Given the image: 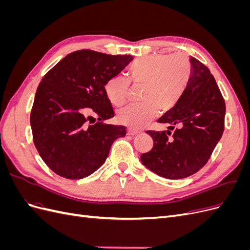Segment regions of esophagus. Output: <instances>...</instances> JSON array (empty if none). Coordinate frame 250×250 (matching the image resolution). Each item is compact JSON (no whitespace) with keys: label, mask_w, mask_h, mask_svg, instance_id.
<instances>
[{"label":"esophagus","mask_w":250,"mask_h":250,"mask_svg":"<svg viewBox=\"0 0 250 250\" xmlns=\"http://www.w3.org/2000/svg\"><path fill=\"white\" fill-rule=\"evenodd\" d=\"M127 134H128V135H131V137H134V135L140 134V131L132 130V129H128V130H127Z\"/></svg>","instance_id":"34e87169"}]
</instances>
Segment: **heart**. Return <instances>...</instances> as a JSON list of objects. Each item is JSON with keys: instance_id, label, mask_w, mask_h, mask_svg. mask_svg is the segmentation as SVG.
Listing matches in <instances>:
<instances>
[{"instance_id": "1", "label": "heart", "mask_w": 250, "mask_h": 250, "mask_svg": "<svg viewBox=\"0 0 250 250\" xmlns=\"http://www.w3.org/2000/svg\"><path fill=\"white\" fill-rule=\"evenodd\" d=\"M128 74L134 85H144V103L121 109L118 120L132 129H141L157 116L158 110L168 111L177 103L191 78L192 64L183 53L149 55L134 60ZM104 93L113 106H122L129 93V80L120 75L113 76L105 83Z\"/></svg>"}]
</instances>
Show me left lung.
<instances>
[{
	"instance_id": "8db88e82",
	"label": "left lung",
	"mask_w": 250,
	"mask_h": 250,
	"mask_svg": "<svg viewBox=\"0 0 250 250\" xmlns=\"http://www.w3.org/2000/svg\"><path fill=\"white\" fill-rule=\"evenodd\" d=\"M192 75L177 103L158 119L179 127L172 138L162 131H147L153 147L141 155V162L158 176L181 179L193 175L206 165L224 131L225 102L208 67L191 57Z\"/></svg>"
}]
</instances>
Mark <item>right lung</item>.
<instances>
[{
    "label": "right lung",
    "instance_id": "obj_1",
    "mask_svg": "<svg viewBox=\"0 0 250 250\" xmlns=\"http://www.w3.org/2000/svg\"><path fill=\"white\" fill-rule=\"evenodd\" d=\"M132 59L79 50L60 60L42 79L30 124L37 151L57 175L69 179L90 175L106 161L112 143L125 137L124 126L104 123L115 116L104 85ZM93 115L98 122L90 125Z\"/></svg>",
    "mask_w": 250,
    "mask_h": 250
}]
</instances>
